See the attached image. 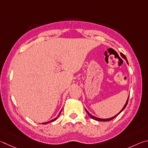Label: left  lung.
I'll list each match as a JSON object with an SVG mask.
<instances>
[{
	"label": "left lung",
	"mask_w": 148,
	"mask_h": 148,
	"mask_svg": "<svg viewBox=\"0 0 148 148\" xmlns=\"http://www.w3.org/2000/svg\"><path fill=\"white\" fill-rule=\"evenodd\" d=\"M121 56L123 57V58L125 60L127 61V64H128V62H127V58H126V56L124 55V54H123V53H121ZM128 100H129V97H128V99H127V102H126V103L125 104V105H124V107H123V108L122 109H121V110L120 111V112H119L118 114H116V116H114V117H112V118H107V119H101V118H97V117H95V116H93V115H92L90 113H89L88 112V110H86V112H87V114H88L89 115V116L91 118H92V119H94V120H97V121H110V120H113L114 118H115L116 117H117V116L120 114L122 112V111L125 109V108L126 107V106H127V103H128Z\"/></svg>",
	"instance_id": "1"
}]
</instances>
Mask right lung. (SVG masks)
Wrapping results in <instances>:
<instances>
[{"label": "right lung", "instance_id": "add662e5", "mask_svg": "<svg viewBox=\"0 0 148 148\" xmlns=\"http://www.w3.org/2000/svg\"><path fill=\"white\" fill-rule=\"evenodd\" d=\"M62 110H61V111H60V113H59V114L58 115V116H57V117H56V118H54V120H52L51 121H48V122L43 123V124H47V123H50V122H51V121H55V120H56V119H58V118L59 117V116H60V113H61V112H62Z\"/></svg>", "mask_w": 148, "mask_h": 148}]
</instances>
